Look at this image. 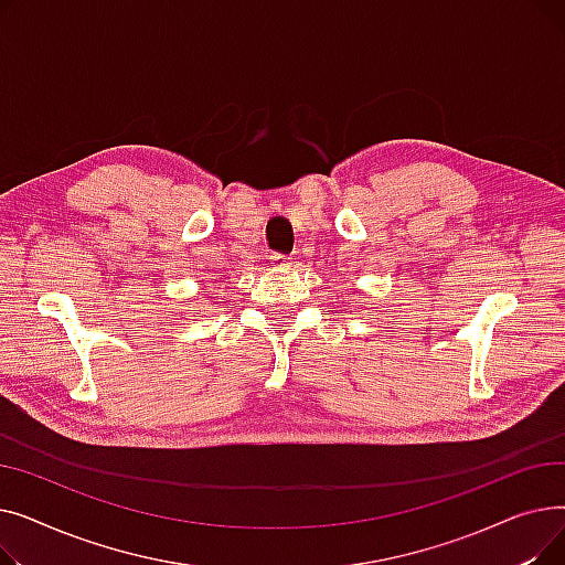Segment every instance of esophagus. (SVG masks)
Returning <instances> with one entry per match:
<instances>
[{
	"label": "esophagus",
	"instance_id": "34e87169",
	"mask_svg": "<svg viewBox=\"0 0 565 565\" xmlns=\"http://www.w3.org/2000/svg\"><path fill=\"white\" fill-rule=\"evenodd\" d=\"M270 260H273L275 265H286V263H288V256H286V254H279V252H273Z\"/></svg>",
	"mask_w": 565,
	"mask_h": 565
}]
</instances>
